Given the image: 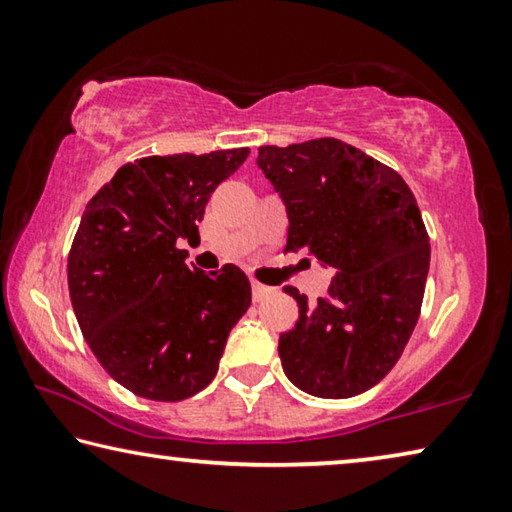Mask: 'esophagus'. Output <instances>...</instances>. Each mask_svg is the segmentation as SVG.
I'll use <instances>...</instances> for the list:
<instances>
[{"instance_id":"obj_1","label":"esophagus","mask_w":512,"mask_h":512,"mask_svg":"<svg viewBox=\"0 0 512 512\" xmlns=\"http://www.w3.org/2000/svg\"><path fill=\"white\" fill-rule=\"evenodd\" d=\"M275 289L273 287H266V284H259V282H253V300L255 302H262L264 298L271 296Z\"/></svg>"}]
</instances>
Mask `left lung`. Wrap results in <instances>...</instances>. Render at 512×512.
I'll return each mask as SVG.
<instances>
[{"label":"left lung","instance_id":"left-lung-1","mask_svg":"<svg viewBox=\"0 0 512 512\" xmlns=\"http://www.w3.org/2000/svg\"><path fill=\"white\" fill-rule=\"evenodd\" d=\"M259 169L289 216L284 253L334 268L327 296L298 289L296 327L280 334L284 375L300 391L345 400L379 384L420 318L429 235L400 173L334 137L259 146Z\"/></svg>","mask_w":512,"mask_h":512}]
</instances>
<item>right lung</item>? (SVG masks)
Returning a JSON list of instances; mask_svg holds the SVG:
<instances>
[{
  "label": "right lung",
  "instance_id": "add662e5",
  "mask_svg": "<svg viewBox=\"0 0 512 512\" xmlns=\"http://www.w3.org/2000/svg\"><path fill=\"white\" fill-rule=\"evenodd\" d=\"M248 149L151 155L121 167L85 207L67 259L69 298L90 350L128 391L180 402L210 384L250 307L235 264L203 273L180 239Z\"/></svg>",
  "mask_w": 512,
  "mask_h": 512
}]
</instances>
